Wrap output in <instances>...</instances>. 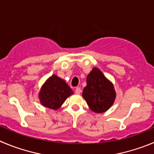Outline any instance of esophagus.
I'll return each mask as SVG.
<instances>
[{
  "mask_svg": "<svg viewBox=\"0 0 154 154\" xmlns=\"http://www.w3.org/2000/svg\"><path fill=\"white\" fill-rule=\"evenodd\" d=\"M80 93H81V89L80 87H77L75 90V93L76 94H80Z\"/></svg>",
  "mask_w": 154,
  "mask_h": 154,
  "instance_id": "obj_1",
  "label": "esophagus"
}]
</instances>
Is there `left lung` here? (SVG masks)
<instances>
[{
	"label": "left lung",
	"instance_id": "obj_1",
	"mask_svg": "<svg viewBox=\"0 0 154 154\" xmlns=\"http://www.w3.org/2000/svg\"><path fill=\"white\" fill-rule=\"evenodd\" d=\"M83 97L92 111L102 113L113 104L116 92L111 82L98 68L94 67L87 77V87L83 90Z\"/></svg>",
	"mask_w": 154,
	"mask_h": 154
}]
</instances>
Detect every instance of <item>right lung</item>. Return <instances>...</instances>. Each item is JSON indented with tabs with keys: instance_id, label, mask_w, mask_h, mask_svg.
I'll return each instance as SVG.
<instances>
[{
	"instance_id": "right-lung-1",
	"label": "right lung",
	"mask_w": 154,
	"mask_h": 154,
	"mask_svg": "<svg viewBox=\"0 0 154 154\" xmlns=\"http://www.w3.org/2000/svg\"><path fill=\"white\" fill-rule=\"evenodd\" d=\"M73 93L72 90L64 80L56 75H52L42 87L39 100L44 106L51 109H57Z\"/></svg>"
}]
</instances>
